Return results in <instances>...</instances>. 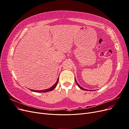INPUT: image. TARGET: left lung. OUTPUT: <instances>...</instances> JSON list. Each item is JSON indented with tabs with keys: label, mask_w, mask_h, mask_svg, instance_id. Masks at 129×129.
<instances>
[{
	"label": "left lung",
	"mask_w": 129,
	"mask_h": 129,
	"mask_svg": "<svg viewBox=\"0 0 129 129\" xmlns=\"http://www.w3.org/2000/svg\"><path fill=\"white\" fill-rule=\"evenodd\" d=\"M75 82H76V84H77V85H78V86H79V87L81 89H82V90H85V91H88V90L87 89H84V88H82V87H81L80 86V85L79 84H78V83L77 82V81H76V79H75ZM89 91H90V90H89Z\"/></svg>",
	"instance_id": "left-lung-1"
}]
</instances>
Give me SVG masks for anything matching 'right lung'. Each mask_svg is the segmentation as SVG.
<instances>
[{
  "mask_svg": "<svg viewBox=\"0 0 129 129\" xmlns=\"http://www.w3.org/2000/svg\"><path fill=\"white\" fill-rule=\"evenodd\" d=\"M58 79H57V80L56 82V83L54 84L52 87H50L49 89H45V90H36L30 89V90L33 91V92H48V91H52L53 90H54L56 87V85H57V83H58Z\"/></svg>",
  "mask_w": 129,
  "mask_h": 129,
  "instance_id": "right-lung-1",
  "label": "right lung"
}]
</instances>
